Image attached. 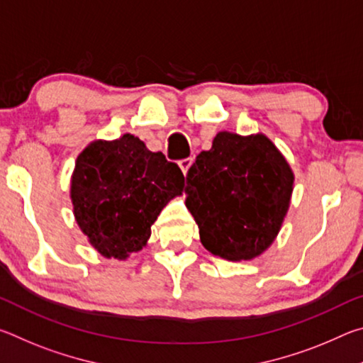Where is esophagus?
I'll return each instance as SVG.
<instances>
[{"instance_id": "1", "label": "esophagus", "mask_w": 363, "mask_h": 363, "mask_svg": "<svg viewBox=\"0 0 363 363\" xmlns=\"http://www.w3.org/2000/svg\"><path fill=\"white\" fill-rule=\"evenodd\" d=\"M192 162H194L192 158H184V160H181V162H179V168H181V171L184 173V176H187L189 168L192 167Z\"/></svg>"}]
</instances>
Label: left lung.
<instances>
[{"mask_svg": "<svg viewBox=\"0 0 363 363\" xmlns=\"http://www.w3.org/2000/svg\"><path fill=\"white\" fill-rule=\"evenodd\" d=\"M294 174L266 134L220 131L187 173L186 206L201 245L227 261H251L277 238Z\"/></svg>", "mask_w": 363, "mask_h": 363, "instance_id": "obj_1", "label": "left lung"}]
</instances>
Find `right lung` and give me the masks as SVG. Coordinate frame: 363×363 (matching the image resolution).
<instances>
[{"instance_id": "add662e5", "label": "right lung", "mask_w": 363, "mask_h": 363, "mask_svg": "<svg viewBox=\"0 0 363 363\" xmlns=\"http://www.w3.org/2000/svg\"><path fill=\"white\" fill-rule=\"evenodd\" d=\"M182 190L179 167L130 133L89 143L70 179L78 227L97 253L118 261L145 247L158 214Z\"/></svg>"}]
</instances>
